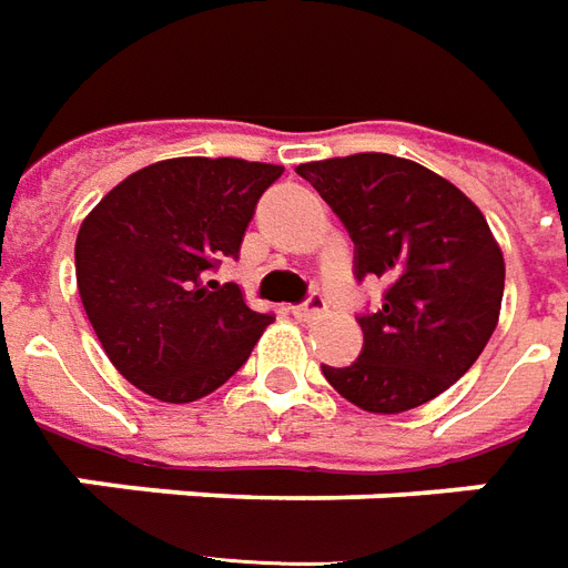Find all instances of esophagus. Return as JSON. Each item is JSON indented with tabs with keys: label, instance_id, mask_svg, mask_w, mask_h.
Wrapping results in <instances>:
<instances>
[{
	"label": "esophagus",
	"instance_id": "1",
	"mask_svg": "<svg viewBox=\"0 0 568 568\" xmlns=\"http://www.w3.org/2000/svg\"><path fill=\"white\" fill-rule=\"evenodd\" d=\"M325 313V297L323 295H311L304 304H297L295 316L297 320H304V323H311V320H320Z\"/></svg>",
	"mask_w": 568,
	"mask_h": 568
}]
</instances>
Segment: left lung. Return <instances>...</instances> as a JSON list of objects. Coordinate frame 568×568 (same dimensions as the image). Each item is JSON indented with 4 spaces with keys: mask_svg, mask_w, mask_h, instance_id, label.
<instances>
[{
    "mask_svg": "<svg viewBox=\"0 0 568 568\" xmlns=\"http://www.w3.org/2000/svg\"><path fill=\"white\" fill-rule=\"evenodd\" d=\"M356 245V276L387 283L378 311L359 316L363 353L323 366L347 403L399 415L449 390L477 363L501 313L505 255L486 217L452 181L390 153L304 162Z\"/></svg>",
    "mask_w": 568,
    "mask_h": 568,
    "instance_id": "8db88e82",
    "label": "left lung"
}]
</instances>
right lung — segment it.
Wrapping results in <instances>:
<instances>
[{
  "label": "right lung",
  "instance_id": "1",
  "mask_svg": "<svg viewBox=\"0 0 568 568\" xmlns=\"http://www.w3.org/2000/svg\"><path fill=\"white\" fill-rule=\"evenodd\" d=\"M283 165L178 156L129 174L77 236V285L110 363L162 403H193L236 375L271 325L236 283L212 280L236 257L261 193Z\"/></svg>",
  "mask_w": 568,
  "mask_h": 568
}]
</instances>
